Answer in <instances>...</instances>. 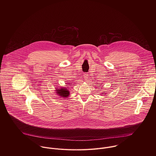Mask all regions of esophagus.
<instances>
[{
  "instance_id": "1",
  "label": "esophagus",
  "mask_w": 156,
  "mask_h": 156,
  "mask_svg": "<svg viewBox=\"0 0 156 156\" xmlns=\"http://www.w3.org/2000/svg\"><path fill=\"white\" fill-rule=\"evenodd\" d=\"M83 78H84L85 80H88V78H89L88 74L87 73H85V74H83Z\"/></svg>"
}]
</instances>
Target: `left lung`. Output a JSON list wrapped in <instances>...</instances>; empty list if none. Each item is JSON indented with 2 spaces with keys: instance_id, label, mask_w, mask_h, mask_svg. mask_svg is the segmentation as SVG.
Segmentation results:
<instances>
[{
  "instance_id": "obj_1",
  "label": "left lung",
  "mask_w": 156,
  "mask_h": 156,
  "mask_svg": "<svg viewBox=\"0 0 156 156\" xmlns=\"http://www.w3.org/2000/svg\"><path fill=\"white\" fill-rule=\"evenodd\" d=\"M106 94L105 92H103V93H102V94Z\"/></svg>"
}]
</instances>
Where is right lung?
Masks as SVG:
<instances>
[{"label":"right lung","instance_id":"1","mask_svg":"<svg viewBox=\"0 0 156 156\" xmlns=\"http://www.w3.org/2000/svg\"><path fill=\"white\" fill-rule=\"evenodd\" d=\"M67 84H68L69 85H70L71 84L68 83ZM68 86H67V87H62V88H60L59 89H58L57 88H56V94L58 95H59V96H60L61 98H67L69 95V90H68Z\"/></svg>","mask_w":156,"mask_h":156}]
</instances>
